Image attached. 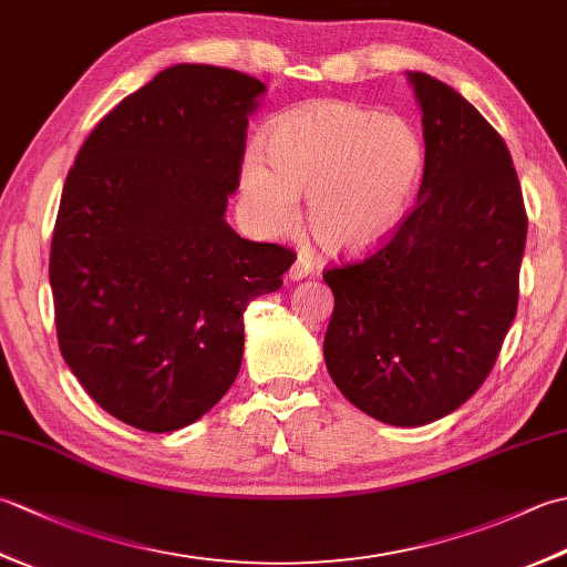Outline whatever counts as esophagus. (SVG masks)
I'll return each mask as SVG.
<instances>
[{"label": "esophagus", "mask_w": 567, "mask_h": 567, "mask_svg": "<svg viewBox=\"0 0 567 567\" xmlns=\"http://www.w3.org/2000/svg\"><path fill=\"white\" fill-rule=\"evenodd\" d=\"M311 272H315V262H311V258H307L305 252H299L290 268V280H305Z\"/></svg>", "instance_id": "34e87169"}]
</instances>
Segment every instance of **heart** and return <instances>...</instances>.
<instances>
[{
	"label": "heart",
	"mask_w": 567,
	"mask_h": 567,
	"mask_svg": "<svg viewBox=\"0 0 567 567\" xmlns=\"http://www.w3.org/2000/svg\"><path fill=\"white\" fill-rule=\"evenodd\" d=\"M265 162L248 153L240 187L262 228L280 234L309 192L307 221L321 248H375L402 224L424 173V143L400 116L348 102H317L265 131Z\"/></svg>",
	"instance_id": "1"
}]
</instances>
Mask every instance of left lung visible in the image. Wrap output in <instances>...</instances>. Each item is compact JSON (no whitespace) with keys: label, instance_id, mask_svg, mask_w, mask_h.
<instances>
[{"label":"left lung","instance_id":"obj_1","mask_svg":"<svg viewBox=\"0 0 567 567\" xmlns=\"http://www.w3.org/2000/svg\"><path fill=\"white\" fill-rule=\"evenodd\" d=\"M424 126L419 197L372 256L323 270V358L360 412L424 426L495 368L519 302L526 209L507 143L449 84L409 72Z\"/></svg>","mask_w":567,"mask_h":567}]
</instances>
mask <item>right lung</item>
I'll use <instances>...</instances> for the list:
<instances>
[{
  "label": "right lung",
  "instance_id": "add662e5",
  "mask_svg": "<svg viewBox=\"0 0 567 567\" xmlns=\"http://www.w3.org/2000/svg\"><path fill=\"white\" fill-rule=\"evenodd\" d=\"M265 84L173 65L92 128L51 240L58 346L104 412L177 431L231 388L250 299L282 287L295 252L226 224L248 114Z\"/></svg>",
  "mask_w": 567,
  "mask_h": 567
}]
</instances>
